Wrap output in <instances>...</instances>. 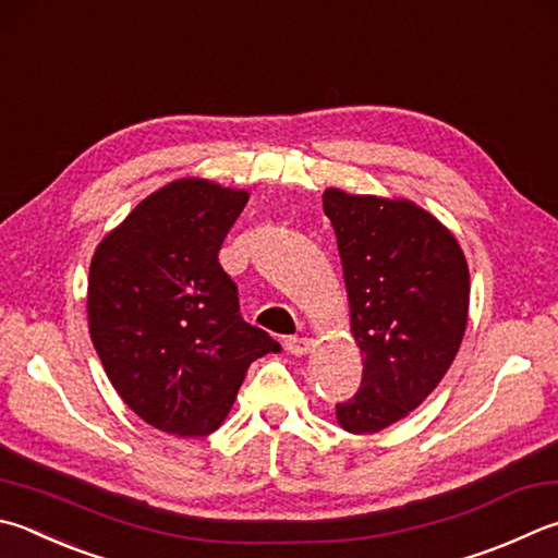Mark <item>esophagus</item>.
I'll return each mask as SVG.
<instances>
[{"label": "esophagus", "instance_id": "1", "mask_svg": "<svg viewBox=\"0 0 558 558\" xmlns=\"http://www.w3.org/2000/svg\"><path fill=\"white\" fill-rule=\"evenodd\" d=\"M314 347V341L307 337H288L286 339V351L292 353V356H305Z\"/></svg>", "mask_w": 558, "mask_h": 558}]
</instances>
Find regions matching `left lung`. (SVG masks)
Instances as JSON below:
<instances>
[{
	"instance_id": "1",
	"label": "left lung",
	"mask_w": 558,
	"mask_h": 558,
	"mask_svg": "<svg viewBox=\"0 0 558 558\" xmlns=\"http://www.w3.org/2000/svg\"><path fill=\"white\" fill-rule=\"evenodd\" d=\"M363 353V380L337 404L347 432L373 434L417 408L461 347L471 280L451 231L408 199L324 192Z\"/></svg>"
}]
</instances>
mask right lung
Masks as SVG:
<instances>
[{"instance_id": "right-lung-1", "label": "right lung", "mask_w": 558, "mask_h": 558, "mask_svg": "<svg viewBox=\"0 0 558 558\" xmlns=\"http://www.w3.org/2000/svg\"><path fill=\"white\" fill-rule=\"evenodd\" d=\"M248 192L185 178L109 231L89 266V337L107 376L150 427L207 437L248 366L280 343L239 312L219 248Z\"/></svg>"}]
</instances>
